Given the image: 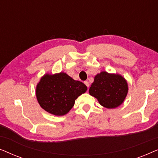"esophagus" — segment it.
Returning <instances> with one entry per match:
<instances>
[{"mask_svg":"<svg viewBox=\"0 0 158 158\" xmlns=\"http://www.w3.org/2000/svg\"><path fill=\"white\" fill-rule=\"evenodd\" d=\"M84 83H85V85L87 86L88 88L90 86V83H89V82H88V81H85V82H84Z\"/></svg>","mask_w":158,"mask_h":158,"instance_id":"esophagus-1","label":"esophagus"}]
</instances>
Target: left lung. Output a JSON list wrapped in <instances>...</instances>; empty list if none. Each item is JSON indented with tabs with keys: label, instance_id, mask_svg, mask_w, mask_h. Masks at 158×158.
Segmentation results:
<instances>
[{
	"label": "left lung",
	"instance_id": "obj_1",
	"mask_svg": "<svg viewBox=\"0 0 158 158\" xmlns=\"http://www.w3.org/2000/svg\"><path fill=\"white\" fill-rule=\"evenodd\" d=\"M128 92L127 81L120 75L101 72L95 76L89 93L107 109H114L123 103Z\"/></svg>",
	"mask_w": 158,
	"mask_h": 158
}]
</instances>
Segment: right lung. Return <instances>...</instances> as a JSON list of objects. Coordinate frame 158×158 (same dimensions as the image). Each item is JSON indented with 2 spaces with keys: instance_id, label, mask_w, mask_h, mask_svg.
Returning a JSON list of instances; mask_svg holds the SVG:
<instances>
[{
  "instance_id": "right-lung-1",
  "label": "right lung",
  "mask_w": 158,
  "mask_h": 158,
  "mask_svg": "<svg viewBox=\"0 0 158 158\" xmlns=\"http://www.w3.org/2000/svg\"><path fill=\"white\" fill-rule=\"evenodd\" d=\"M87 90L85 84L73 80L66 73L45 75L36 86V98L40 106L55 116L70 111L75 99Z\"/></svg>"
}]
</instances>
